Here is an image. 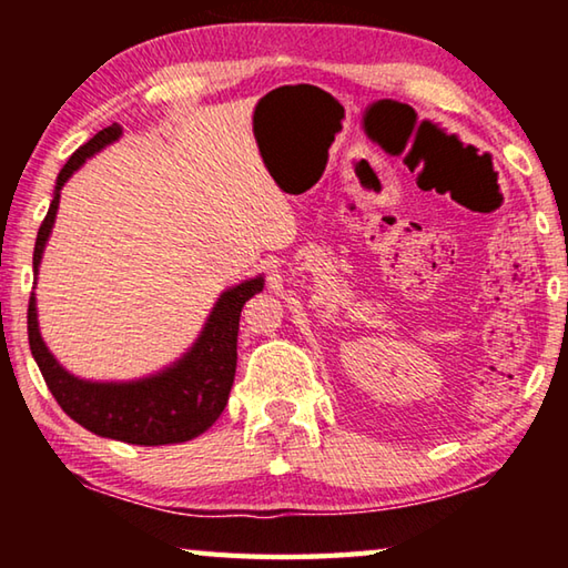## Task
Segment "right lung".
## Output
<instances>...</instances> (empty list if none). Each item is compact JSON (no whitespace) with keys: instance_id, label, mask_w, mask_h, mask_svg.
<instances>
[{"instance_id":"1","label":"right lung","mask_w":568,"mask_h":568,"mask_svg":"<svg viewBox=\"0 0 568 568\" xmlns=\"http://www.w3.org/2000/svg\"><path fill=\"white\" fill-rule=\"evenodd\" d=\"M122 134L120 124L100 130L90 142L74 152L57 178L52 205L40 225L34 243V275L42 261V250L52 233L60 190L72 172L110 145ZM263 291V277H253L230 287L215 303L213 313L197 343L185 358L158 376L134 383H90L67 373L42 343L37 328L34 293L27 307V333L37 365H40L47 388L72 420L102 438L124 440L134 446L182 444L207 430L227 406L230 388L237 365V328L240 311L255 293Z\"/></svg>"}]
</instances>
